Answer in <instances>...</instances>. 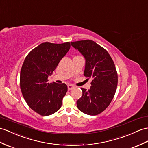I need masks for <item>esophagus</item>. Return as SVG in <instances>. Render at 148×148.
<instances>
[{"mask_svg":"<svg viewBox=\"0 0 148 148\" xmlns=\"http://www.w3.org/2000/svg\"><path fill=\"white\" fill-rule=\"evenodd\" d=\"M75 88V86L73 85H68V90H70L73 89Z\"/></svg>","mask_w":148,"mask_h":148,"instance_id":"34e87169","label":"esophagus"}]
</instances>
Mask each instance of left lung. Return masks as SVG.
<instances>
[{
    "label": "left lung",
    "instance_id": "left-lung-1",
    "mask_svg": "<svg viewBox=\"0 0 148 148\" xmlns=\"http://www.w3.org/2000/svg\"><path fill=\"white\" fill-rule=\"evenodd\" d=\"M70 43L85 58L84 76L92 79L90 90L81 88L77 107L84 114L95 116L106 110L114 98L118 82L116 66L109 53L93 41Z\"/></svg>",
    "mask_w": 148,
    "mask_h": 148
}]
</instances>
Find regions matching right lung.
I'll return each instance as SVG.
<instances>
[{
	"label": "right lung",
	"mask_w": 148,
	"mask_h": 148,
	"mask_svg": "<svg viewBox=\"0 0 148 148\" xmlns=\"http://www.w3.org/2000/svg\"><path fill=\"white\" fill-rule=\"evenodd\" d=\"M70 48L62 44L43 42L33 49L24 60L20 73V86L24 99L32 110L43 116L58 110L68 88L65 84L48 82L60 60Z\"/></svg>",
	"instance_id": "add662e5"
}]
</instances>
